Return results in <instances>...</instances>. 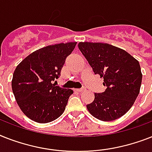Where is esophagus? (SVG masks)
Wrapping results in <instances>:
<instances>
[{
    "mask_svg": "<svg viewBox=\"0 0 152 152\" xmlns=\"http://www.w3.org/2000/svg\"><path fill=\"white\" fill-rule=\"evenodd\" d=\"M75 91H77V92H79V93H80V92H83V91H84L85 88L83 87V88H80V89H75Z\"/></svg>",
    "mask_w": 152,
    "mask_h": 152,
    "instance_id": "obj_1",
    "label": "esophagus"
}]
</instances>
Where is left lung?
Segmentation results:
<instances>
[{
    "instance_id": "1",
    "label": "left lung",
    "mask_w": 152,
    "mask_h": 152,
    "mask_svg": "<svg viewBox=\"0 0 152 152\" xmlns=\"http://www.w3.org/2000/svg\"><path fill=\"white\" fill-rule=\"evenodd\" d=\"M78 48L94 72L103 77L106 90L94 94L87 105L89 112L102 121H112L125 115L136 101L142 81L139 61L126 50L103 43L80 42Z\"/></svg>"
}]
</instances>
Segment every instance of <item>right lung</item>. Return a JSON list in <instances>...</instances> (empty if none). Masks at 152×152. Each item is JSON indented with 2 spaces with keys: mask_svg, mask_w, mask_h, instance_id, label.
I'll use <instances>...</instances> for the list:
<instances>
[{
  "mask_svg": "<svg viewBox=\"0 0 152 152\" xmlns=\"http://www.w3.org/2000/svg\"><path fill=\"white\" fill-rule=\"evenodd\" d=\"M76 42L49 45L33 52L16 67L12 81V91L22 112L32 120L47 123L64 112L71 89L55 86L65 59Z\"/></svg>",
  "mask_w": 152,
  "mask_h": 152,
  "instance_id": "add662e5",
  "label": "right lung"
}]
</instances>
